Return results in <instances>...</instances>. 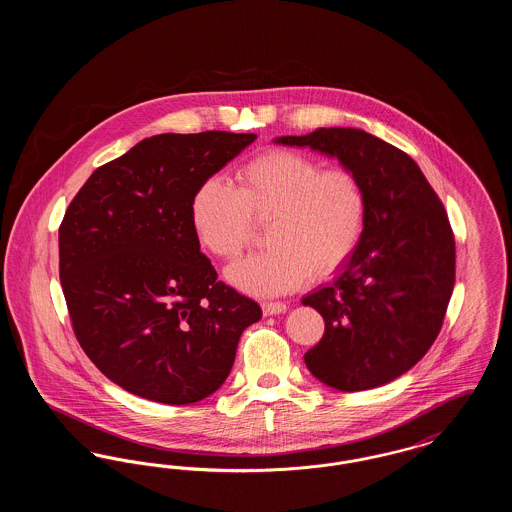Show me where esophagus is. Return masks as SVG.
I'll return each mask as SVG.
<instances>
[{"label": "esophagus", "mask_w": 512, "mask_h": 512, "mask_svg": "<svg viewBox=\"0 0 512 512\" xmlns=\"http://www.w3.org/2000/svg\"><path fill=\"white\" fill-rule=\"evenodd\" d=\"M261 309H263V313L270 317V315H282V313H286L288 311V305L286 303H282V301H265V303H261Z\"/></svg>", "instance_id": "esophagus-1"}]
</instances>
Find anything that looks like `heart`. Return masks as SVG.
<instances>
[{"label": "heart", "instance_id": "obj_1", "mask_svg": "<svg viewBox=\"0 0 512 512\" xmlns=\"http://www.w3.org/2000/svg\"><path fill=\"white\" fill-rule=\"evenodd\" d=\"M238 186L209 178L195 190L190 219L197 240L224 261L249 244L253 220L267 222V251L226 270L238 290L259 297L293 292L328 278L355 253L365 234L368 199L355 172L326 169L307 155L270 149L244 163Z\"/></svg>", "mask_w": 512, "mask_h": 512}]
</instances>
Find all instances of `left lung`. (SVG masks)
<instances>
[{
	"mask_svg": "<svg viewBox=\"0 0 512 512\" xmlns=\"http://www.w3.org/2000/svg\"><path fill=\"white\" fill-rule=\"evenodd\" d=\"M355 172L368 199L365 234L338 278L301 299L324 318L305 353L322 384L384 386L413 368L438 338L455 284V238L445 207L413 159L359 128L280 136Z\"/></svg>",
	"mask_w": 512,
	"mask_h": 512,
	"instance_id": "left-lung-1",
	"label": "left lung"
}]
</instances>
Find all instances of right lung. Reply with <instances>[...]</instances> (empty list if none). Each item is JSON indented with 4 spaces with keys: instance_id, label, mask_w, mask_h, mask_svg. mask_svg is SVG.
<instances>
[{
    "instance_id": "obj_1",
    "label": "right lung",
    "mask_w": 512,
    "mask_h": 512,
    "mask_svg": "<svg viewBox=\"0 0 512 512\" xmlns=\"http://www.w3.org/2000/svg\"><path fill=\"white\" fill-rule=\"evenodd\" d=\"M255 134H157L94 171L59 228V278L84 353L122 390L197 403L228 378L261 307L217 280L190 203Z\"/></svg>"
}]
</instances>
